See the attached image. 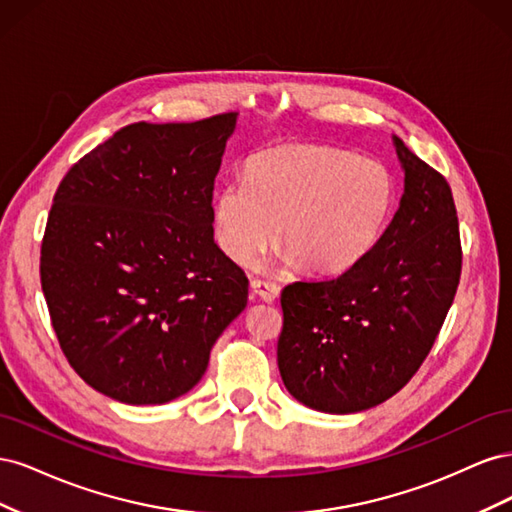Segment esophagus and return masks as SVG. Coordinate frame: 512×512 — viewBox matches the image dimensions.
<instances>
[{
  "label": "esophagus",
  "instance_id": "esophagus-1",
  "mask_svg": "<svg viewBox=\"0 0 512 512\" xmlns=\"http://www.w3.org/2000/svg\"><path fill=\"white\" fill-rule=\"evenodd\" d=\"M252 294L256 299L265 301V303H273L277 297H280V286L273 282H262V280H252L250 282Z\"/></svg>",
  "mask_w": 512,
  "mask_h": 512
}]
</instances>
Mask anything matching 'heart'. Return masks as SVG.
<instances>
[{
    "instance_id": "heart-1",
    "label": "heart",
    "mask_w": 512,
    "mask_h": 512,
    "mask_svg": "<svg viewBox=\"0 0 512 512\" xmlns=\"http://www.w3.org/2000/svg\"><path fill=\"white\" fill-rule=\"evenodd\" d=\"M393 170L352 151L312 143L267 147L213 196V235L239 265L275 239L282 260L312 273L352 269L374 250L397 207Z\"/></svg>"
}]
</instances>
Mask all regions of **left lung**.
<instances>
[{
  "label": "left lung",
  "mask_w": 512,
  "mask_h": 512,
  "mask_svg": "<svg viewBox=\"0 0 512 512\" xmlns=\"http://www.w3.org/2000/svg\"><path fill=\"white\" fill-rule=\"evenodd\" d=\"M404 194L359 265L282 290L277 367L303 406L369 410L416 374L453 305L461 275L459 222L446 179L393 136Z\"/></svg>",
  "instance_id": "obj_1"
}]
</instances>
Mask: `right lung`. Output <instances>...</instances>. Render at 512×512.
Instances as JSON below:
<instances>
[{"label": "right lung", "mask_w": 512, "mask_h": 512, "mask_svg": "<svg viewBox=\"0 0 512 512\" xmlns=\"http://www.w3.org/2000/svg\"><path fill=\"white\" fill-rule=\"evenodd\" d=\"M237 115L138 121L76 162L46 222L40 280L66 359L91 389L158 406L205 376L247 305L213 239L211 198Z\"/></svg>", "instance_id": "obj_1"}]
</instances>
